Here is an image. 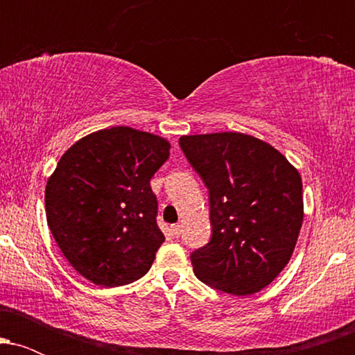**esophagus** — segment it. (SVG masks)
Segmentation results:
<instances>
[{"label":"esophagus","instance_id":"obj_1","mask_svg":"<svg viewBox=\"0 0 355 355\" xmlns=\"http://www.w3.org/2000/svg\"><path fill=\"white\" fill-rule=\"evenodd\" d=\"M172 234H173V237H180V234H182V225H172Z\"/></svg>","mask_w":355,"mask_h":355}]
</instances>
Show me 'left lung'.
I'll list each match as a JSON object with an SVG mask.
<instances>
[{
    "label": "left lung",
    "mask_w": 355,
    "mask_h": 355,
    "mask_svg": "<svg viewBox=\"0 0 355 355\" xmlns=\"http://www.w3.org/2000/svg\"><path fill=\"white\" fill-rule=\"evenodd\" d=\"M180 146L210 193L214 234L190 255L195 275L232 295L260 292L294 254L304 220L300 173L245 133L183 135Z\"/></svg>",
    "instance_id": "obj_1"
}]
</instances>
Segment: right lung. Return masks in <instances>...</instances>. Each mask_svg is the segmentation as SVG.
Here are the masks:
<instances>
[{"mask_svg":"<svg viewBox=\"0 0 355 355\" xmlns=\"http://www.w3.org/2000/svg\"><path fill=\"white\" fill-rule=\"evenodd\" d=\"M170 141L112 126L73 144L44 189L46 222L71 267L101 287L144 277L165 242L150 180Z\"/></svg>","mask_w":355,"mask_h":355,"instance_id":"1","label":"right lung"}]
</instances>
